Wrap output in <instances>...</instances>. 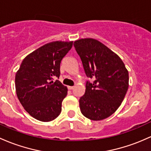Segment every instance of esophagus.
Listing matches in <instances>:
<instances>
[{"label": "esophagus", "instance_id": "esophagus-1", "mask_svg": "<svg viewBox=\"0 0 151 151\" xmlns=\"http://www.w3.org/2000/svg\"><path fill=\"white\" fill-rule=\"evenodd\" d=\"M74 87H75L74 86H69V87H68V89H73L74 88Z\"/></svg>", "mask_w": 151, "mask_h": 151}]
</instances>
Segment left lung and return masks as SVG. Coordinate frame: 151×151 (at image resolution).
Masks as SVG:
<instances>
[{
  "mask_svg": "<svg viewBox=\"0 0 151 151\" xmlns=\"http://www.w3.org/2000/svg\"><path fill=\"white\" fill-rule=\"evenodd\" d=\"M87 81L85 93L79 99L81 112L92 120L112 115L123 101L129 86L128 71L117 54L96 39H81L74 42Z\"/></svg>",
  "mask_w": 151,
  "mask_h": 151,
  "instance_id": "obj_1",
  "label": "left lung"
}]
</instances>
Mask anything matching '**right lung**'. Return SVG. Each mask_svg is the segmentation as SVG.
<instances>
[{
  "instance_id": "1",
  "label": "right lung",
  "mask_w": 151,
  "mask_h": 151,
  "mask_svg": "<svg viewBox=\"0 0 151 151\" xmlns=\"http://www.w3.org/2000/svg\"><path fill=\"white\" fill-rule=\"evenodd\" d=\"M73 41H52L26 56L15 77L17 97L25 110L38 120L49 122L62 112L67 87L53 78L60 75L61 61Z\"/></svg>"
}]
</instances>
